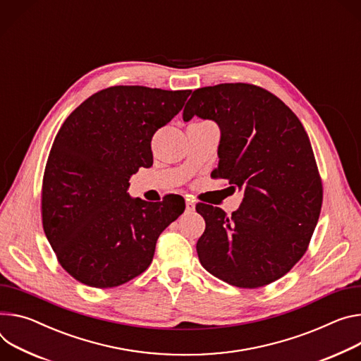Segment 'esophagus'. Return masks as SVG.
I'll use <instances>...</instances> for the list:
<instances>
[{"label":"esophagus","mask_w":361,"mask_h":361,"mask_svg":"<svg viewBox=\"0 0 361 361\" xmlns=\"http://www.w3.org/2000/svg\"><path fill=\"white\" fill-rule=\"evenodd\" d=\"M194 207H195V203H194L192 200L187 199V200H185V212H192Z\"/></svg>","instance_id":"1"}]
</instances>
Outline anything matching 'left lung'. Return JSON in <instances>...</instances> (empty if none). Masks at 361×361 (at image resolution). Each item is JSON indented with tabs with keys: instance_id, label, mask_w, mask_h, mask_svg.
Instances as JSON below:
<instances>
[{
	"instance_id": "1",
	"label": "left lung",
	"mask_w": 361,
	"mask_h": 361,
	"mask_svg": "<svg viewBox=\"0 0 361 361\" xmlns=\"http://www.w3.org/2000/svg\"><path fill=\"white\" fill-rule=\"evenodd\" d=\"M220 128L214 178L243 190L240 207L197 204L206 221L197 242L203 268L239 288L265 286L292 269L317 226L322 184L301 121L271 92L249 83L194 90L183 119Z\"/></svg>"
}]
</instances>
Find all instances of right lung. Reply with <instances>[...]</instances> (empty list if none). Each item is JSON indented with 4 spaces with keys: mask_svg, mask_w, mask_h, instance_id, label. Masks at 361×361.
Instances as JSON below:
<instances>
[{
    "mask_svg": "<svg viewBox=\"0 0 361 361\" xmlns=\"http://www.w3.org/2000/svg\"><path fill=\"white\" fill-rule=\"evenodd\" d=\"M191 90L112 86L64 121L42 190L46 238L63 269L93 288L119 286L152 262L155 243L185 209L181 195L159 204L129 197V178L152 166L151 140Z\"/></svg>",
    "mask_w": 361,
    "mask_h": 361,
    "instance_id": "right-lung-1",
    "label": "right lung"
}]
</instances>
